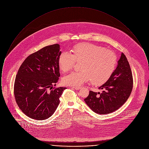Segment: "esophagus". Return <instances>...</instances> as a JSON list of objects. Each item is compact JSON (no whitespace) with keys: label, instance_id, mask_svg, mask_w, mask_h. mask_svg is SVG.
<instances>
[{"label":"esophagus","instance_id":"34e87169","mask_svg":"<svg viewBox=\"0 0 149 149\" xmlns=\"http://www.w3.org/2000/svg\"><path fill=\"white\" fill-rule=\"evenodd\" d=\"M72 88L75 90H79L81 89V87H79V86H72Z\"/></svg>","mask_w":149,"mask_h":149}]
</instances>
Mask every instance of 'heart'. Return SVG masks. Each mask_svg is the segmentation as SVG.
<instances>
[{
    "mask_svg": "<svg viewBox=\"0 0 149 149\" xmlns=\"http://www.w3.org/2000/svg\"><path fill=\"white\" fill-rule=\"evenodd\" d=\"M71 54L62 52L57 63L61 71L72 69L75 61H80L81 71H73L65 75L62 83L66 85H80L91 80L93 85L104 84L112 75L117 65L113 51L90 43H80L73 46Z\"/></svg>",
    "mask_w": 149,
    "mask_h": 149,
    "instance_id": "1",
    "label": "heart"
}]
</instances>
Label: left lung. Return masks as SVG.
<instances>
[{
  "label": "left lung",
  "instance_id": "1",
  "mask_svg": "<svg viewBox=\"0 0 149 149\" xmlns=\"http://www.w3.org/2000/svg\"><path fill=\"white\" fill-rule=\"evenodd\" d=\"M132 88V71L126 57L122 53L111 77L98 88L102 92L89 91L84 101L96 113H110L117 110L127 101Z\"/></svg>",
  "mask_w": 149,
  "mask_h": 149
}]
</instances>
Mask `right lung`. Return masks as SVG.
<instances>
[{
    "mask_svg": "<svg viewBox=\"0 0 149 149\" xmlns=\"http://www.w3.org/2000/svg\"><path fill=\"white\" fill-rule=\"evenodd\" d=\"M60 45L46 46L32 54L16 75L14 94L17 105L29 117L45 120L56 109L65 87L53 88L60 76L57 63Z\"/></svg>",
    "mask_w": 149,
    "mask_h": 149,
    "instance_id": "1",
    "label": "right lung"
}]
</instances>
